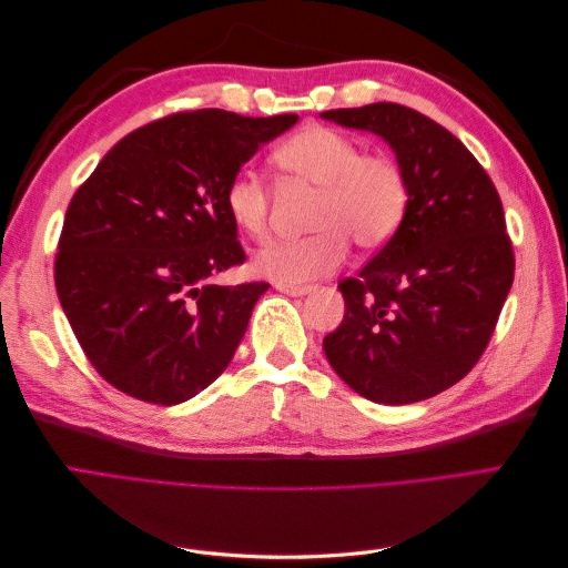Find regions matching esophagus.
Masks as SVG:
<instances>
[{
    "instance_id": "1",
    "label": "esophagus",
    "mask_w": 568,
    "mask_h": 568,
    "mask_svg": "<svg viewBox=\"0 0 568 568\" xmlns=\"http://www.w3.org/2000/svg\"><path fill=\"white\" fill-rule=\"evenodd\" d=\"M274 288L277 291H282V294H286V296H294V298H301V296H307L313 291V286H298V284H282V282H277L274 284Z\"/></svg>"
}]
</instances>
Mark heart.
<instances>
[{
  "label": "heart",
  "mask_w": 568,
  "mask_h": 568,
  "mask_svg": "<svg viewBox=\"0 0 568 568\" xmlns=\"http://www.w3.org/2000/svg\"><path fill=\"white\" fill-rule=\"evenodd\" d=\"M274 165L317 186L307 215L313 234L277 239L255 253L257 274L282 284L311 282L334 272L351 253V239L365 251L384 246L398 232L409 203L400 163L388 153H363V144L334 128L311 125L274 151ZM225 209L248 236L267 230L270 192L253 170L227 182Z\"/></svg>",
  "instance_id": "heart-1"
}]
</instances>
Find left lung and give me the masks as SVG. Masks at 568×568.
I'll list each match as a JSON object with an SVG mask.
<instances>
[{"mask_svg":"<svg viewBox=\"0 0 568 568\" xmlns=\"http://www.w3.org/2000/svg\"><path fill=\"white\" fill-rule=\"evenodd\" d=\"M322 118L382 136L409 186L398 232L338 284L346 315L324 336L326 359L372 403L434 398L478 363L511 288L503 201L471 151L419 111L379 101Z\"/></svg>","mask_w":568,"mask_h":568,"instance_id":"8db88e82","label":"left lung"}]
</instances>
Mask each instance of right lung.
<instances>
[{"label": "right lung", "instance_id": "1", "mask_svg": "<svg viewBox=\"0 0 568 568\" xmlns=\"http://www.w3.org/2000/svg\"><path fill=\"white\" fill-rule=\"evenodd\" d=\"M296 113H175L123 136L65 211L57 294L92 367L136 400L180 405L232 363L265 282L220 286L244 263L227 182Z\"/></svg>", "mask_w": 568, "mask_h": 568}]
</instances>
